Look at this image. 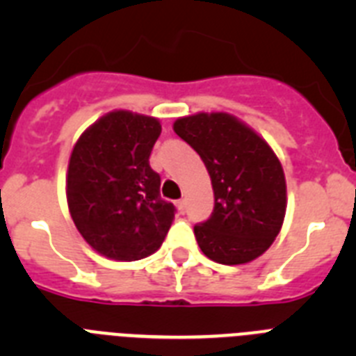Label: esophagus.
<instances>
[{"mask_svg": "<svg viewBox=\"0 0 356 356\" xmlns=\"http://www.w3.org/2000/svg\"><path fill=\"white\" fill-rule=\"evenodd\" d=\"M176 207H178V210H180L181 213H185V210H187V201L178 200V201H176Z\"/></svg>", "mask_w": 356, "mask_h": 356, "instance_id": "obj_1", "label": "esophagus"}]
</instances>
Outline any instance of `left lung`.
<instances>
[{
	"label": "left lung",
	"instance_id": "8db88e82",
	"mask_svg": "<svg viewBox=\"0 0 356 356\" xmlns=\"http://www.w3.org/2000/svg\"><path fill=\"white\" fill-rule=\"evenodd\" d=\"M172 128L201 156L212 180V216L194 226L201 251L225 266L260 257L280 234L287 207L278 156L251 128L222 112L181 118Z\"/></svg>",
	"mask_w": 356,
	"mask_h": 356
}]
</instances>
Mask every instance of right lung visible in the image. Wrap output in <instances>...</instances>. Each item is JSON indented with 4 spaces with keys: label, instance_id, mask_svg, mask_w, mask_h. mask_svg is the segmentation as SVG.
Instances as JSON below:
<instances>
[{
    "label": "right lung",
    "instance_id": "1",
    "mask_svg": "<svg viewBox=\"0 0 356 356\" xmlns=\"http://www.w3.org/2000/svg\"><path fill=\"white\" fill-rule=\"evenodd\" d=\"M162 127L155 118L115 110L74 144L67 205L81 237L106 259H146L162 246L175 205L160 197L149 155Z\"/></svg>",
    "mask_w": 356,
    "mask_h": 356
}]
</instances>
